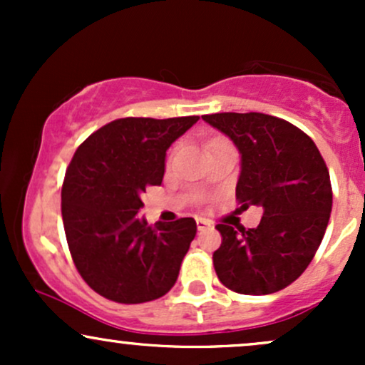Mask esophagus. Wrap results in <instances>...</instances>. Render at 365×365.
I'll return each mask as SVG.
<instances>
[{
	"instance_id": "1",
	"label": "esophagus",
	"mask_w": 365,
	"mask_h": 365,
	"mask_svg": "<svg viewBox=\"0 0 365 365\" xmlns=\"http://www.w3.org/2000/svg\"><path fill=\"white\" fill-rule=\"evenodd\" d=\"M211 221L204 220V217H197V228H199V232H204V230L211 228Z\"/></svg>"
}]
</instances>
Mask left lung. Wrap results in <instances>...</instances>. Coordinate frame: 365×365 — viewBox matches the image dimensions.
Returning <instances> with one entry per match:
<instances>
[{"mask_svg":"<svg viewBox=\"0 0 365 365\" xmlns=\"http://www.w3.org/2000/svg\"><path fill=\"white\" fill-rule=\"evenodd\" d=\"M202 120L240 153L237 199L262 209L257 228L220 223L212 254L220 282L244 295L283 290L304 273L329 221V171L312 139L295 125L264 113H215Z\"/></svg>","mask_w":365,"mask_h":365,"instance_id":"obj_1","label":"left lung"}]
</instances>
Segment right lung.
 <instances>
[{
  "label": "right lung",
  "instance_id": "right-lung-1",
  "mask_svg": "<svg viewBox=\"0 0 365 365\" xmlns=\"http://www.w3.org/2000/svg\"><path fill=\"white\" fill-rule=\"evenodd\" d=\"M199 116L120 118L75 150L61 188L66 242L94 292L120 304L156 300L177 283L194 217L148 226L140 195L161 185L166 150Z\"/></svg>",
  "mask_w": 365,
  "mask_h": 365
}]
</instances>
